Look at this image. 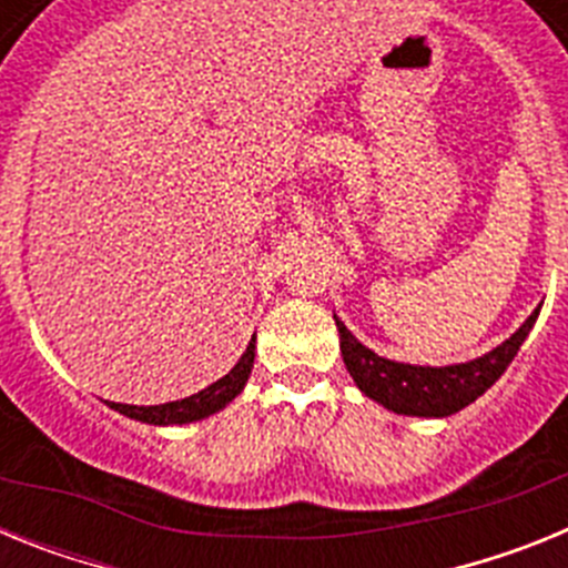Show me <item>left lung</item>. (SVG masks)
Masks as SVG:
<instances>
[{"mask_svg":"<svg viewBox=\"0 0 568 568\" xmlns=\"http://www.w3.org/2000/svg\"><path fill=\"white\" fill-rule=\"evenodd\" d=\"M538 315L540 307L504 344L484 353L480 358L446 366H420L384 358V355L361 344L338 315H333V318L341 335V355H344L346 373L353 375L355 386L366 398H373L375 404L395 415L449 418V415L460 413L464 406H469L471 400H478L506 373V366L518 355L520 344L531 333Z\"/></svg>","mask_w":568,"mask_h":568,"instance_id":"1","label":"left lung"}]
</instances>
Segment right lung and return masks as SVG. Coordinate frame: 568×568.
Masks as SVG:
<instances>
[{"instance_id": "1", "label": "right lung", "mask_w": 568, "mask_h": 568, "mask_svg": "<svg viewBox=\"0 0 568 568\" xmlns=\"http://www.w3.org/2000/svg\"><path fill=\"white\" fill-rule=\"evenodd\" d=\"M253 361H255V335L250 338L247 349L239 358V364L230 369L224 378H219L215 384L204 386L202 393L190 395V398L182 400H168V404H155V406H133V404H113L108 400L110 409L115 413L128 415L133 420H142V424L153 426H182L193 424V420L210 418V415L222 413L230 400H235L247 384L250 373H253Z\"/></svg>"}]
</instances>
